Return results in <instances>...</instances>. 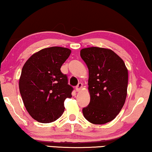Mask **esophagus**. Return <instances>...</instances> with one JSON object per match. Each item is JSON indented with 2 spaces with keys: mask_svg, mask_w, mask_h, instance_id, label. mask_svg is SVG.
Here are the masks:
<instances>
[{
  "mask_svg": "<svg viewBox=\"0 0 152 152\" xmlns=\"http://www.w3.org/2000/svg\"><path fill=\"white\" fill-rule=\"evenodd\" d=\"M82 87H83V84L81 83H79L77 84V86L75 87V90H76L77 92H79V91L80 90L81 88H82Z\"/></svg>",
  "mask_w": 152,
  "mask_h": 152,
  "instance_id": "1",
  "label": "esophagus"
}]
</instances>
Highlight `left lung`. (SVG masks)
I'll return each instance as SVG.
<instances>
[{
    "mask_svg": "<svg viewBox=\"0 0 152 152\" xmlns=\"http://www.w3.org/2000/svg\"><path fill=\"white\" fill-rule=\"evenodd\" d=\"M80 56L89 70L90 102L82 109L84 118L94 124L115 118L127 94L128 70L122 58L109 49L84 48Z\"/></svg>",
    "mask_w": 152,
    "mask_h": 152,
    "instance_id": "obj_1",
    "label": "left lung"
}]
</instances>
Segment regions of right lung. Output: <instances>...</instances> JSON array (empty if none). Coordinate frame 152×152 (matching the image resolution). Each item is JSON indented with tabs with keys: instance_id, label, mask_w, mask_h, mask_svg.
<instances>
[{
	"instance_id": "right-lung-1",
	"label": "right lung",
	"mask_w": 152,
	"mask_h": 152,
	"mask_svg": "<svg viewBox=\"0 0 152 152\" xmlns=\"http://www.w3.org/2000/svg\"><path fill=\"white\" fill-rule=\"evenodd\" d=\"M68 48L52 47L32 56L23 66L20 94L27 111L41 123L54 122L64 111V102L73 88L60 68L71 54Z\"/></svg>"
}]
</instances>
